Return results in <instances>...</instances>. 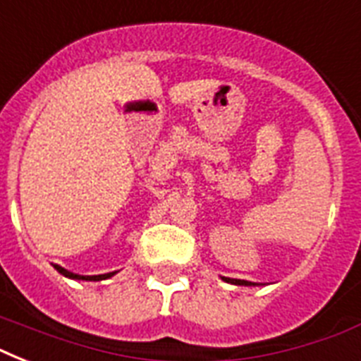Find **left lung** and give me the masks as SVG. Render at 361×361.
<instances>
[{
	"mask_svg": "<svg viewBox=\"0 0 361 361\" xmlns=\"http://www.w3.org/2000/svg\"><path fill=\"white\" fill-rule=\"evenodd\" d=\"M223 281H226V283H232V285H240V286H257L258 285V283H251V281L231 279V277H223Z\"/></svg>",
	"mask_w": 361,
	"mask_h": 361,
	"instance_id": "left-lung-1",
	"label": "left lung"
}]
</instances>
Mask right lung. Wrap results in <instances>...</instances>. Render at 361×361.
<instances>
[{
	"label": "right lung",
	"mask_w": 361,
	"mask_h": 361,
	"mask_svg": "<svg viewBox=\"0 0 361 361\" xmlns=\"http://www.w3.org/2000/svg\"><path fill=\"white\" fill-rule=\"evenodd\" d=\"M59 274L65 275V277H69V279H78V281H103V279H109L112 275H116V271H110V274H103V275H78V274H73V271H67L65 268L61 266H56Z\"/></svg>",
	"instance_id": "1"
}]
</instances>
